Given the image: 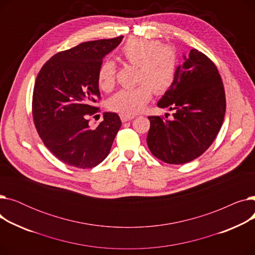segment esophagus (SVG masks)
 I'll list each match as a JSON object with an SVG mask.
<instances>
[{
  "mask_svg": "<svg viewBox=\"0 0 255 255\" xmlns=\"http://www.w3.org/2000/svg\"><path fill=\"white\" fill-rule=\"evenodd\" d=\"M121 118V121H122L123 123L125 122H128V121H131L132 119H134V116H126V115H121L120 116Z\"/></svg>",
  "mask_w": 255,
  "mask_h": 255,
  "instance_id": "1",
  "label": "esophagus"
}]
</instances>
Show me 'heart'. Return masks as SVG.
Segmentation results:
<instances>
[{
    "mask_svg": "<svg viewBox=\"0 0 255 255\" xmlns=\"http://www.w3.org/2000/svg\"><path fill=\"white\" fill-rule=\"evenodd\" d=\"M121 58L130 65L137 66L136 88L121 90L109 101L110 110L121 115L133 116L140 113L151 100L153 92L165 93L175 82L178 56L172 46L145 38H131L121 48ZM99 88L110 93L117 83V66L104 61L97 72Z\"/></svg>",
    "mask_w": 255,
    "mask_h": 255,
    "instance_id": "heart-1",
    "label": "heart"
}]
</instances>
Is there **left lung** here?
I'll use <instances>...</instances> for the list:
<instances>
[{"instance_id":"1","label":"left lung","mask_w":255,"mask_h":255,"mask_svg":"<svg viewBox=\"0 0 255 255\" xmlns=\"http://www.w3.org/2000/svg\"><path fill=\"white\" fill-rule=\"evenodd\" d=\"M157 105L176 113L172 120L148 117L146 143L151 153L168 164L187 163L203 155L215 140L226 109L224 87L215 64L202 51L191 49Z\"/></svg>"}]
</instances>
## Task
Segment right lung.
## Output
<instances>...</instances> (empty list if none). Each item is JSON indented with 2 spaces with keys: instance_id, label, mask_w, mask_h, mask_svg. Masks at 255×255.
Here are the masks:
<instances>
[{
  "instance_id": "obj_1",
  "label": "right lung",
  "mask_w": 255,
  "mask_h": 255,
  "mask_svg": "<svg viewBox=\"0 0 255 255\" xmlns=\"http://www.w3.org/2000/svg\"><path fill=\"white\" fill-rule=\"evenodd\" d=\"M123 36L80 43L52 56L40 69L33 91L32 114L40 138L60 161L92 168L110 154L122 125L115 113H105L96 127L90 118L100 113L97 72L103 58Z\"/></svg>"
}]
</instances>
